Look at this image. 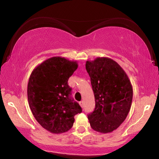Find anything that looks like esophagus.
Instances as JSON below:
<instances>
[{
  "label": "esophagus",
  "mask_w": 159,
  "mask_h": 159,
  "mask_svg": "<svg viewBox=\"0 0 159 159\" xmlns=\"http://www.w3.org/2000/svg\"><path fill=\"white\" fill-rule=\"evenodd\" d=\"M79 104L80 105V107H81L82 108H83V101H80L79 102Z\"/></svg>",
  "instance_id": "34e87169"
}]
</instances>
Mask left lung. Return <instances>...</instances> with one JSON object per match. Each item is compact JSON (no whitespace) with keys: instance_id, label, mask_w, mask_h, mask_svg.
Wrapping results in <instances>:
<instances>
[{"instance_id":"left-lung-1","label":"left lung","mask_w":159,"mask_h":159,"mask_svg":"<svg viewBox=\"0 0 159 159\" xmlns=\"http://www.w3.org/2000/svg\"><path fill=\"white\" fill-rule=\"evenodd\" d=\"M85 69L95 99V110L88 116L91 128L101 133H111L130 111L133 95L130 80L122 67L109 57L88 60Z\"/></svg>"}]
</instances>
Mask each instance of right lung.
I'll list each match as a JSON object with an SVG mask.
<instances>
[{
  "label": "right lung",
  "instance_id": "obj_1",
  "mask_svg": "<svg viewBox=\"0 0 159 159\" xmlns=\"http://www.w3.org/2000/svg\"><path fill=\"white\" fill-rule=\"evenodd\" d=\"M77 68V61L57 56L36 66L29 77V107L37 122L51 133L70 130L74 116L82 111L79 104L69 98L71 89L67 83Z\"/></svg>",
  "mask_w": 159,
  "mask_h": 159
}]
</instances>
